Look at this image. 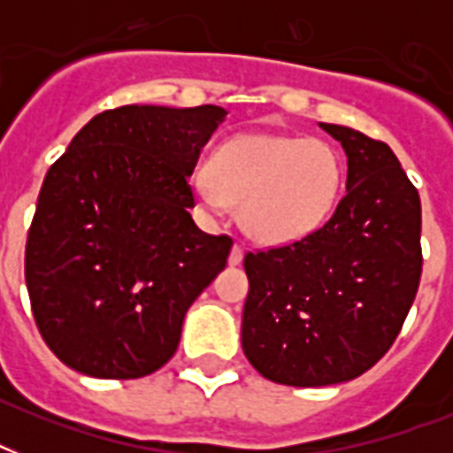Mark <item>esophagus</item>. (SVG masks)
I'll return each mask as SVG.
<instances>
[{
	"instance_id": "esophagus-1",
	"label": "esophagus",
	"mask_w": 453,
	"mask_h": 453,
	"mask_svg": "<svg viewBox=\"0 0 453 453\" xmlns=\"http://www.w3.org/2000/svg\"><path fill=\"white\" fill-rule=\"evenodd\" d=\"M242 258H244V247H242V244H234L233 251H230V258H227V263H230V265H240Z\"/></svg>"
}]
</instances>
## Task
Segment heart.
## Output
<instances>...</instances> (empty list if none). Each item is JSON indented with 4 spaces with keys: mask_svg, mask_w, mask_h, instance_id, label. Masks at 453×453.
<instances>
[{
    "mask_svg": "<svg viewBox=\"0 0 453 453\" xmlns=\"http://www.w3.org/2000/svg\"><path fill=\"white\" fill-rule=\"evenodd\" d=\"M345 164L326 141L240 134L213 150L209 166L192 171V197L219 216L240 202L247 233L265 244H291L329 219Z\"/></svg>",
    "mask_w": 453,
    "mask_h": 453,
    "instance_id": "obj_1",
    "label": "heart"
}]
</instances>
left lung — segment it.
<instances>
[{"instance_id":"1","label":"left lung","mask_w":453,"mask_h":453,"mask_svg":"<svg viewBox=\"0 0 453 453\" xmlns=\"http://www.w3.org/2000/svg\"><path fill=\"white\" fill-rule=\"evenodd\" d=\"M348 157L345 197L315 233L249 251L242 348L282 386L357 379L407 319L421 282V197L383 141L319 124Z\"/></svg>"}]
</instances>
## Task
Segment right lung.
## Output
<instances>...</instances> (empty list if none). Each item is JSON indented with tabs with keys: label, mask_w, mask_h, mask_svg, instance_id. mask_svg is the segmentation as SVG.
<instances>
[{
	"label": "right lung",
	"mask_w": 453,
	"mask_h": 453,
	"mask_svg": "<svg viewBox=\"0 0 453 453\" xmlns=\"http://www.w3.org/2000/svg\"><path fill=\"white\" fill-rule=\"evenodd\" d=\"M219 105H124L53 162L25 244V284L56 357L94 379H141L173 357L183 317L233 240L190 216V176Z\"/></svg>",
	"instance_id": "obj_1"
}]
</instances>
